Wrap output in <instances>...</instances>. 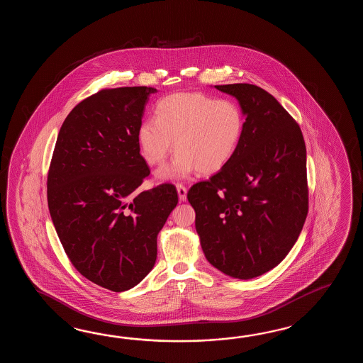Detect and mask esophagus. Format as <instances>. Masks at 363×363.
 I'll use <instances>...</instances> for the list:
<instances>
[{
  "instance_id": "esophagus-1",
  "label": "esophagus",
  "mask_w": 363,
  "mask_h": 363,
  "mask_svg": "<svg viewBox=\"0 0 363 363\" xmlns=\"http://www.w3.org/2000/svg\"><path fill=\"white\" fill-rule=\"evenodd\" d=\"M177 191H178L179 201L184 202L186 201V188L183 184H177Z\"/></svg>"
}]
</instances>
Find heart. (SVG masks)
<instances>
[{
	"instance_id": "b5f03b06",
	"label": "heart",
	"mask_w": 363,
	"mask_h": 363,
	"mask_svg": "<svg viewBox=\"0 0 363 363\" xmlns=\"http://www.w3.org/2000/svg\"><path fill=\"white\" fill-rule=\"evenodd\" d=\"M245 119L239 105L216 100L205 93H174L158 101L155 118L143 121L138 130L140 150L147 164H161L178 152L158 178L180 180L194 171L222 170L239 147Z\"/></svg>"
}]
</instances>
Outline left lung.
Returning a JSON list of instances; mask_svg holds the SVG:
<instances>
[{
  "mask_svg": "<svg viewBox=\"0 0 363 363\" xmlns=\"http://www.w3.org/2000/svg\"><path fill=\"white\" fill-rule=\"evenodd\" d=\"M216 88L239 101L244 132L231 161L186 197L210 264L247 280L277 267L300 236L308 208L306 147L300 125L270 93L245 83Z\"/></svg>",
  "mask_w": 363,
  "mask_h": 363,
  "instance_id": "8db88e82",
  "label": "left lung"
}]
</instances>
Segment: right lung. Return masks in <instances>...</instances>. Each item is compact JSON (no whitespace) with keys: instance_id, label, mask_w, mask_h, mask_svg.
<instances>
[{"instance_id":"add662e5","label":"right lung","mask_w":363,"mask_h":363,"mask_svg":"<svg viewBox=\"0 0 363 363\" xmlns=\"http://www.w3.org/2000/svg\"><path fill=\"white\" fill-rule=\"evenodd\" d=\"M150 86L102 89L62 124L48 174V206L74 267L113 292L155 267L157 236L178 203L172 184L139 192L150 170L138 130Z\"/></svg>"}]
</instances>
